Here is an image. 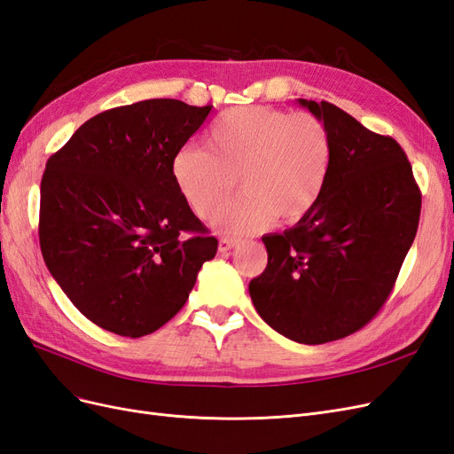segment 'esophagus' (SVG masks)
Instances as JSON below:
<instances>
[{
	"instance_id": "esophagus-1",
	"label": "esophagus",
	"mask_w": 454,
	"mask_h": 454,
	"mask_svg": "<svg viewBox=\"0 0 454 454\" xmlns=\"http://www.w3.org/2000/svg\"><path fill=\"white\" fill-rule=\"evenodd\" d=\"M237 244H239V240H235V239H227V237L219 239V252L225 254V252H229V250L235 248Z\"/></svg>"
}]
</instances>
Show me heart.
Returning a JSON list of instances; mask_svg holds the SVG:
<instances>
[{
	"mask_svg": "<svg viewBox=\"0 0 454 454\" xmlns=\"http://www.w3.org/2000/svg\"><path fill=\"white\" fill-rule=\"evenodd\" d=\"M208 151L182 147L172 177L197 215L208 219L228 200L236 177L245 195L214 217L225 232H252L277 219L297 223L318 204L332 168V140L310 114L263 106L232 107L206 134Z\"/></svg>",
	"mask_w": 454,
	"mask_h": 454,
	"instance_id": "1",
	"label": "heart"
}]
</instances>
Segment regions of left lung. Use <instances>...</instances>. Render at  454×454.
I'll return each instance as SVG.
<instances>
[{
	"label": "left lung",
	"mask_w": 454,
	"mask_h": 454,
	"mask_svg": "<svg viewBox=\"0 0 454 454\" xmlns=\"http://www.w3.org/2000/svg\"><path fill=\"white\" fill-rule=\"evenodd\" d=\"M299 104L324 121L332 168L314 210L263 237L269 261L250 297L274 332L324 345L358 332L387 303L417 235L422 195L390 136L329 102Z\"/></svg>",
	"instance_id": "8db88e82"
}]
</instances>
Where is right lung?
Segmentation results:
<instances>
[{"label":"right lung","mask_w":454,"mask_h":454,"mask_svg":"<svg viewBox=\"0 0 454 454\" xmlns=\"http://www.w3.org/2000/svg\"><path fill=\"white\" fill-rule=\"evenodd\" d=\"M210 109L172 98L107 109L47 160L41 254L77 310L107 332H157L217 252L172 177L174 155Z\"/></svg>","instance_id":"1"}]
</instances>
